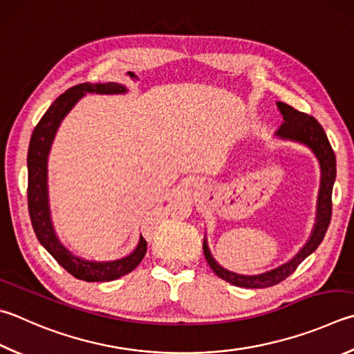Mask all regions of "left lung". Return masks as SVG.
Listing matches in <instances>:
<instances>
[{"label": "left lung", "instance_id": "left-lung-1", "mask_svg": "<svg viewBox=\"0 0 354 354\" xmlns=\"http://www.w3.org/2000/svg\"><path fill=\"white\" fill-rule=\"evenodd\" d=\"M280 113L283 114L285 122L279 128V131L275 133L281 139H291L297 140L310 147V149L316 153V156L320 162V169H322V181H320V192H319V204H317V218H316V226H314L311 239L308 240L304 248L300 249V252L294 257L291 261L285 263L279 268L272 269V271L260 274V275H240L235 272H230L227 269L221 268L214 260L210 250L207 248V243L204 241L203 249L205 260H207L209 266L212 268L218 277L229 281L235 286L241 288H269L283 281L286 277H289L297 266L304 261L308 255L313 254L314 250L319 248V244L322 243L324 236L326 234V229L330 226L331 221V210H333V185L334 179H336V155L331 149V144L326 133L324 131L322 125L313 118V115L301 113L295 108L289 106L283 102L277 104Z\"/></svg>", "mask_w": 354, "mask_h": 354}]
</instances>
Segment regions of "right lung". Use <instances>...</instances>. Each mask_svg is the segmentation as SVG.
Wrapping results in <instances>:
<instances>
[{
    "label": "right lung",
    "instance_id": "add662e5",
    "mask_svg": "<svg viewBox=\"0 0 354 354\" xmlns=\"http://www.w3.org/2000/svg\"><path fill=\"white\" fill-rule=\"evenodd\" d=\"M125 86L119 83H80L69 88L54 100L43 118L34 128L28 150V207L32 227L38 241L54 257L60 266L74 275L75 279L85 281H111L130 274L147 252V241L140 236L138 248L130 255L114 261H86L79 259L63 248L55 236L53 223H50L48 203V155L53 144L57 128L63 118L69 113L77 100L85 93L119 94L125 93Z\"/></svg>",
    "mask_w": 354,
    "mask_h": 354
}]
</instances>
